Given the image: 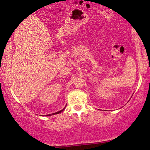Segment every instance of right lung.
Returning <instances> with one entry per match:
<instances>
[{
    "label": "right lung",
    "mask_w": 150,
    "mask_h": 150,
    "mask_svg": "<svg viewBox=\"0 0 150 150\" xmlns=\"http://www.w3.org/2000/svg\"><path fill=\"white\" fill-rule=\"evenodd\" d=\"M66 106H65V108L63 109V110L59 111H58V112H56V113H52V114H49V115H45V116H50V115H56V114H58L59 113L62 112V111H63L65 110V108H66Z\"/></svg>",
    "instance_id": "1"
}]
</instances>
